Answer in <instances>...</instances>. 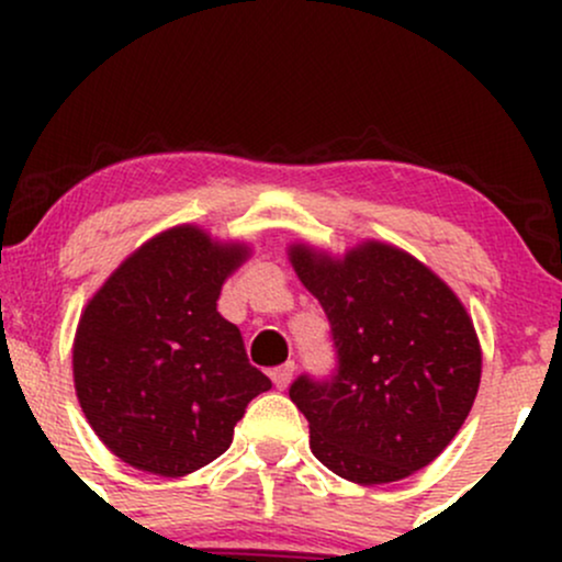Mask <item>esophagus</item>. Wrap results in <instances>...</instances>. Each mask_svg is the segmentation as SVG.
Masks as SVG:
<instances>
[{
	"mask_svg": "<svg viewBox=\"0 0 562 562\" xmlns=\"http://www.w3.org/2000/svg\"><path fill=\"white\" fill-rule=\"evenodd\" d=\"M293 372H295V364L293 362H285V364H280V367H274L272 372H269V378H272V383H274V389H288V383L290 380H293Z\"/></svg>",
	"mask_w": 562,
	"mask_h": 562,
	"instance_id": "34e87169",
	"label": "esophagus"
}]
</instances>
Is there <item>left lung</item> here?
Returning <instances> with one entry per match:
<instances>
[{
	"label": "left lung",
	"instance_id": "1",
	"mask_svg": "<svg viewBox=\"0 0 562 562\" xmlns=\"http://www.w3.org/2000/svg\"><path fill=\"white\" fill-rule=\"evenodd\" d=\"M290 261L325 308L335 348L330 375L303 372L290 385L314 457L364 486L434 462L481 383L465 306L428 267L383 243L359 245L344 261L293 245Z\"/></svg>",
	"mask_w": 562,
	"mask_h": 562
}]
</instances>
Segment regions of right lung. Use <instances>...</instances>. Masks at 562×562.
Wrapping results in <instances>:
<instances>
[{"instance_id":"right-lung-1","label":"right lung","mask_w":562,"mask_h":562,"mask_svg":"<svg viewBox=\"0 0 562 562\" xmlns=\"http://www.w3.org/2000/svg\"><path fill=\"white\" fill-rule=\"evenodd\" d=\"M245 259L203 229L145 243L83 308L74 344L76 396L94 434L145 473L177 479L229 449L250 398L272 389L243 335L216 312Z\"/></svg>"}]
</instances>
